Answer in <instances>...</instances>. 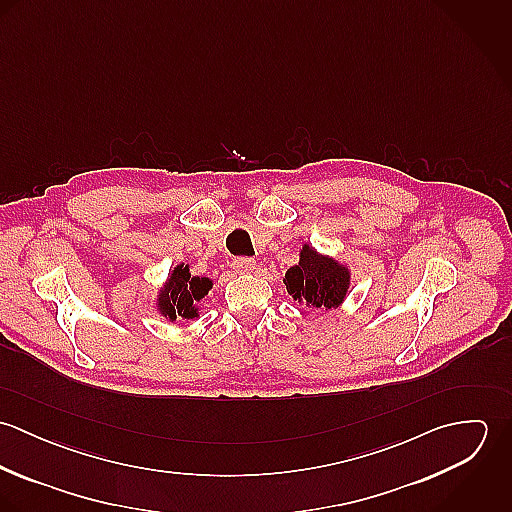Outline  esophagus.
Instances as JSON below:
<instances>
[{
	"label": "esophagus",
	"instance_id": "34e87169",
	"mask_svg": "<svg viewBox=\"0 0 512 512\" xmlns=\"http://www.w3.org/2000/svg\"><path fill=\"white\" fill-rule=\"evenodd\" d=\"M232 268H234L236 272H240V274H248V272H252V270L256 268V262H254L252 258L240 256V258H234V262H232Z\"/></svg>",
	"mask_w": 512,
	"mask_h": 512
}]
</instances>
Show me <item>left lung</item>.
Here are the masks:
<instances>
[{"mask_svg": "<svg viewBox=\"0 0 512 512\" xmlns=\"http://www.w3.org/2000/svg\"><path fill=\"white\" fill-rule=\"evenodd\" d=\"M284 284L293 299L305 307L337 309L349 293L351 272L337 260L303 244L299 262L286 272Z\"/></svg>", "mask_w": 512, "mask_h": 512, "instance_id": "1", "label": "left lung"}]
</instances>
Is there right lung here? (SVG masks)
I'll list each match as a JSON object with an SVG mask.
<instances>
[{
	"label": "right lung",
	"mask_w": 512,
	"mask_h": 512,
	"mask_svg": "<svg viewBox=\"0 0 512 512\" xmlns=\"http://www.w3.org/2000/svg\"><path fill=\"white\" fill-rule=\"evenodd\" d=\"M213 288V280L191 276L187 264H179L171 270L163 288L157 293L155 307L169 319H195L199 317V301Z\"/></svg>",
	"instance_id": "add662e5"
}]
</instances>
